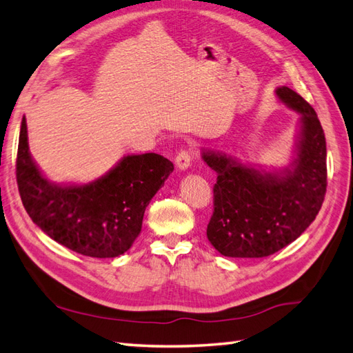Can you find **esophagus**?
<instances>
[{
    "instance_id": "34e87169",
    "label": "esophagus",
    "mask_w": 353,
    "mask_h": 353,
    "mask_svg": "<svg viewBox=\"0 0 353 353\" xmlns=\"http://www.w3.org/2000/svg\"><path fill=\"white\" fill-rule=\"evenodd\" d=\"M191 159H192V153L189 152V150H186V149H183V150H180L179 153H177V157H176V167L182 171V170H186L189 165H191Z\"/></svg>"
}]
</instances>
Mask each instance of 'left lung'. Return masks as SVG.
Wrapping results in <instances>:
<instances>
[{
    "instance_id": "1",
    "label": "left lung",
    "mask_w": 353,
    "mask_h": 353,
    "mask_svg": "<svg viewBox=\"0 0 353 353\" xmlns=\"http://www.w3.org/2000/svg\"><path fill=\"white\" fill-rule=\"evenodd\" d=\"M276 94L300 113L292 168L280 174L261 173L222 152L203 150L204 162L218 174L207 239L223 256L276 254L314 221L327 192V143L318 114L292 89L277 88Z\"/></svg>"
}]
</instances>
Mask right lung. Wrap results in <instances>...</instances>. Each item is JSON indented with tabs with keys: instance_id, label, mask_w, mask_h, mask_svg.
Wrapping results in <instances>:
<instances>
[{
	"instance_id": "add662e5",
	"label": "right lung",
	"mask_w": 353,
	"mask_h": 353,
	"mask_svg": "<svg viewBox=\"0 0 353 353\" xmlns=\"http://www.w3.org/2000/svg\"><path fill=\"white\" fill-rule=\"evenodd\" d=\"M174 165L158 153L123 157L101 179L88 185H55L30 155L25 116L16 158L21 200L32 222L80 255L116 258L141 231L148 204Z\"/></svg>"
}]
</instances>
